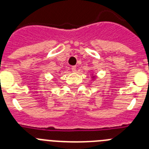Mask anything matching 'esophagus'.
<instances>
[{
  "label": "esophagus",
  "mask_w": 149,
  "mask_h": 149,
  "mask_svg": "<svg viewBox=\"0 0 149 149\" xmlns=\"http://www.w3.org/2000/svg\"><path fill=\"white\" fill-rule=\"evenodd\" d=\"M72 72H76V66H75V65H73V66H72Z\"/></svg>",
  "instance_id": "obj_1"
}]
</instances>
